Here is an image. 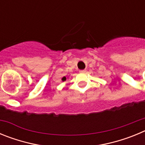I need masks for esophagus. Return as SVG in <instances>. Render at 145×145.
<instances>
[{
	"mask_svg": "<svg viewBox=\"0 0 145 145\" xmlns=\"http://www.w3.org/2000/svg\"><path fill=\"white\" fill-rule=\"evenodd\" d=\"M86 72V70H80V73H84V72Z\"/></svg>",
	"mask_w": 145,
	"mask_h": 145,
	"instance_id": "esophagus-1",
	"label": "esophagus"
}]
</instances>
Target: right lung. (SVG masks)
<instances>
[{
	"instance_id": "right-lung-1",
	"label": "right lung",
	"mask_w": 145,
	"mask_h": 145,
	"mask_svg": "<svg viewBox=\"0 0 145 145\" xmlns=\"http://www.w3.org/2000/svg\"><path fill=\"white\" fill-rule=\"evenodd\" d=\"M61 80H62V81H65V80H66V76H64L63 78H61Z\"/></svg>"
}]
</instances>
